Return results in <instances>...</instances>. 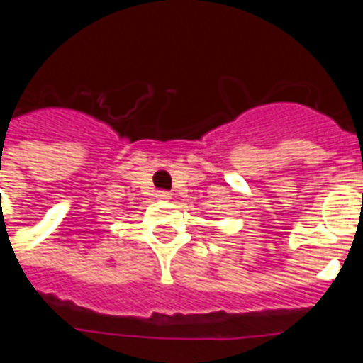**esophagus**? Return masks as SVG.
Instances as JSON below:
<instances>
[{
	"label": "esophagus",
	"instance_id": "1",
	"mask_svg": "<svg viewBox=\"0 0 363 363\" xmlns=\"http://www.w3.org/2000/svg\"><path fill=\"white\" fill-rule=\"evenodd\" d=\"M156 198H158V200L167 201V200H171L172 194H171V192H167V191H158V192H156Z\"/></svg>",
	"mask_w": 363,
	"mask_h": 363
}]
</instances>
